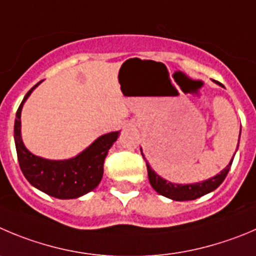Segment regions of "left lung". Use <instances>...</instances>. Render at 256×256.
<instances>
[{"label": "left lung", "mask_w": 256, "mask_h": 256, "mask_svg": "<svg viewBox=\"0 0 256 256\" xmlns=\"http://www.w3.org/2000/svg\"><path fill=\"white\" fill-rule=\"evenodd\" d=\"M239 140H240V134H239ZM238 147H239V143H238ZM238 147H236V150H238ZM140 153H142L143 158H144V154H143L142 152V148H140ZM232 160H234V157L231 158L228 166H226L220 174H216V176L211 177V178L206 180V181H202V182L186 184H174V182L167 181V180L162 178V177L158 176V174L153 171L152 167L150 166V163H148L147 160H146V164H147L148 180H150V186L153 187L154 191H157L158 194L167 197V198L174 200V201H190V200H196L198 198V197L204 196V194H210V192H212L214 190L218 188V187L224 182L225 177L228 176L231 164H232Z\"/></svg>", "instance_id": "1"}]
</instances>
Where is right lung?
Wrapping results in <instances>:
<instances>
[{"mask_svg":"<svg viewBox=\"0 0 256 256\" xmlns=\"http://www.w3.org/2000/svg\"><path fill=\"white\" fill-rule=\"evenodd\" d=\"M40 82L31 88L16 113L14 128L17 158L24 176L35 188L60 200L78 198L93 191L102 181L104 160L119 132H110L96 138L89 147L69 160H48L32 154L21 137V112L25 102Z\"/></svg>","mask_w":256,"mask_h":256,"instance_id":"obj_1","label":"right lung"}]
</instances>
